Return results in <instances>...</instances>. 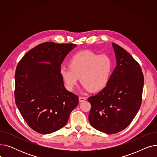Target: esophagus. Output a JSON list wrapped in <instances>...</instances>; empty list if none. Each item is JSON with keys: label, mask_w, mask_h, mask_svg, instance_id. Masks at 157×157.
I'll return each mask as SVG.
<instances>
[{"label": "esophagus", "mask_w": 157, "mask_h": 157, "mask_svg": "<svg viewBox=\"0 0 157 157\" xmlns=\"http://www.w3.org/2000/svg\"><path fill=\"white\" fill-rule=\"evenodd\" d=\"M86 99V98L85 97H79V101L80 102L85 101Z\"/></svg>", "instance_id": "34e87169"}]
</instances>
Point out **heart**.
<instances>
[{"label":"heart","instance_id":"obj_1","mask_svg":"<svg viewBox=\"0 0 157 157\" xmlns=\"http://www.w3.org/2000/svg\"><path fill=\"white\" fill-rule=\"evenodd\" d=\"M113 62L105 55H100L89 51L79 52L69 61V67L62 66L60 76L68 90H72L80 78L85 90L96 92L103 90L110 79Z\"/></svg>","mask_w":157,"mask_h":157}]
</instances>
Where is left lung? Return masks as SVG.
Masks as SVG:
<instances>
[{
    "mask_svg": "<svg viewBox=\"0 0 157 157\" xmlns=\"http://www.w3.org/2000/svg\"><path fill=\"white\" fill-rule=\"evenodd\" d=\"M117 60L107 86L90 97L89 121L94 128L112 134L124 130L137 114L142 102L144 76L139 63L125 49L112 43Z\"/></svg>",
    "mask_w": 157,
    "mask_h": 157,
    "instance_id": "left-lung-1",
    "label": "left lung"
}]
</instances>
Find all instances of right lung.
Returning <instances> with one entry per match:
<instances>
[{
	"label": "right lung",
	"instance_id": "obj_1",
	"mask_svg": "<svg viewBox=\"0 0 157 157\" xmlns=\"http://www.w3.org/2000/svg\"><path fill=\"white\" fill-rule=\"evenodd\" d=\"M76 46L52 42L39 44L16 67V104L29 126L38 133L51 134L64 127L78 104V97L65 89L60 74L62 62Z\"/></svg>",
	"mask_w": 157,
	"mask_h": 157
}]
</instances>
